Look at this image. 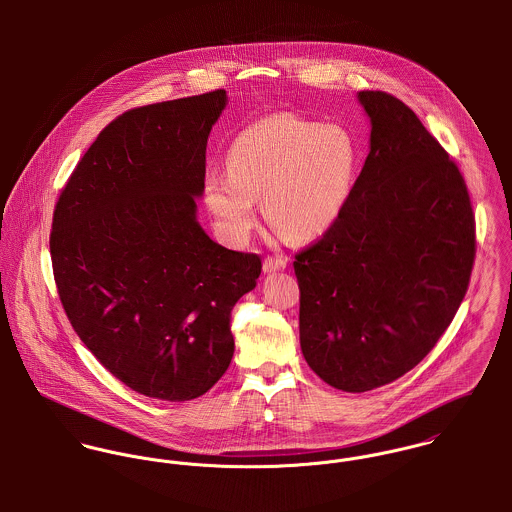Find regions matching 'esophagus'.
<instances>
[{
	"label": "esophagus",
	"mask_w": 512,
	"mask_h": 512,
	"mask_svg": "<svg viewBox=\"0 0 512 512\" xmlns=\"http://www.w3.org/2000/svg\"><path fill=\"white\" fill-rule=\"evenodd\" d=\"M288 266V260L282 258V256H268L264 260V272L272 274V272H278V270H284Z\"/></svg>",
	"instance_id": "34e87169"
}]
</instances>
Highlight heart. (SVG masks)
<instances>
[{
	"instance_id": "b5f03b06",
	"label": "heart",
	"mask_w": 512,
	"mask_h": 512,
	"mask_svg": "<svg viewBox=\"0 0 512 512\" xmlns=\"http://www.w3.org/2000/svg\"><path fill=\"white\" fill-rule=\"evenodd\" d=\"M359 167L353 134L280 112L244 128L226 151V173L203 183L209 211L222 234L244 242L262 199L268 224L293 242L325 234L345 211Z\"/></svg>"
}]
</instances>
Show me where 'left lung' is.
<instances>
[{"mask_svg": "<svg viewBox=\"0 0 512 512\" xmlns=\"http://www.w3.org/2000/svg\"><path fill=\"white\" fill-rule=\"evenodd\" d=\"M370 151L337 222L295 254L299 343L329 386L366 392L418 365L453 321L475 215L447 151L396 96L359 92Z\"/></svg>", "mask_w": 512, "mask_h": 512, "instance_id": "1", "label": "left lung"}]
</instances>
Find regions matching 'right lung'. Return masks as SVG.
I'll return each instance as SVG.
<instances>
[{"label": "right lung", "instance_id": "add662e5", "mask_svg": "<svg viewBox=\"0 0 512 512\" xmlns=\"http://www.w3.org/2000/svg\"><path fill=\"white\" fill-rule=\"evenodd\" d=\"M226 92L147 104L110 122L55 205L51 260L80 341L132 390L185 402L234 355L230 311L256 288L258 254L197 220L207 140Z\"/></svg>", "mask_w": 512, "mask_h": 512}]
</instances>
